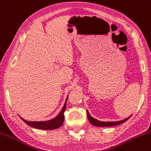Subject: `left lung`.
I'll use <instances>...</instances> for the list:
<instances>
[{
    "label": "left lung",
    "instance_id": "8db88e82",
    "mask_svg": "<svg viewBox=\"0 0 151 151\" xmlns=\"http://www.w3.org/2000/svg\"><path fill=\"white\" fill-rule=\"evenodd\" d=\"M86 111H87V117H88V121H89V122L91 123L92 125L95 126V127H113V126H117V125H119V124H123V123L126 122L129 119L130 117H131V116H130L129 117L127 118V119H124V120L119 121V122H99V121L97 120V119H94V118L91 117V116L89 115V113H88V110H86Z\"/></svg>",
    "mask_w": 151,
    "mask_h": 151
}]
</instances>
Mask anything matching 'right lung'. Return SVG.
<instances>
[{"mask_svg":"<svg viewBox=\"0 0 151 151\" xmlns=\"http://www.w3.org/2000/svg\"><path fill=\"white\" fill-rule=\"evenodd\" d=\"M67 97L66 100L64 104L63 109H62L60 113L56 116L54 119H52L49 121H45V122H28L24 119H21L23 121L25 124H27L28 126L34 127V128L39 129H43V130H50V129H55L59 128L63 125V122H64V113L65 110V108H66V103H67Z\"/></svg>","mask_w":151,"mask_h":151,"instance_id":"obj_1","label":"right lung"}]
</instances>
